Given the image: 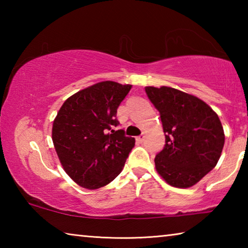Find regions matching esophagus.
I'll return each mask as SVG.
<instances>
[{"instance_id":"obj_1","label":"esophagus","mask_w":248,"mask_h":248,"mask_svg":"<svg viewBox=\"0 0 248 248\" xmlns=\"http://www.w3.org/2000/svg\"><path fill=\"white\" fill-rule=\"evenodd\" d=\"M144 139H145V136H144V134H141V136H139V137H137V138H136V140H137L138 143H142V142L144 141Z\"/></svg>"}]
</instances>
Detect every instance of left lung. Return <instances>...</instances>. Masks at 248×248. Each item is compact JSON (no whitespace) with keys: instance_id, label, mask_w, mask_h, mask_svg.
<instances>
[{"instance_id":"8db88e82","label":"left lung","mask_w":248,"mask_h":248,"mask_svg":"<svg viewBox=\"0 0 248 248\" xmlns=\"http://www.w3.org/2000/svg\"><path fill=\"white\" fill-rule=\"evenodd\" d=\"M161 116L165 145L155 156V169L167 184L194 186L215 169L224 145L219 117L202 100L171 87H145Z\"/></svg>"}]
</instances>
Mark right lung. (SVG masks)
<instances>
[{
	"label": "right lung",
	"mask_w": 248,
	"mask_h": 248,
	"mask_svg": "<svg viewBox=\"0 0 248 248\" xmlns=\"http://www.w3.org/2000/svg\"><path fill=\"white\" fill-rule=\"evenodd\" d=\"M131 90L105 81L65 100L52 127V141L62 166L81 187L97 189L123 170L136 143L124 130H115L117 109Z\"/></svg>",
	"instance_id": "obj_1"
}]
</instances>
